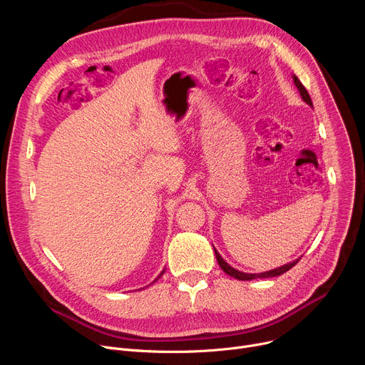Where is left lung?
<instances>
[{"instance_id": "left-lung-1", "label": "left lung", "mask_w": 365, "mask_h": 365, "mask_svg": "<svg viewBox=\"0 0 365 365\" xmlns=\"http://www.w3.org/2000/svg\"><path fill=\"white\" fill-rule=\"evenodd\" d=\"M293 81H294V86L297 87L299 93H300V96H302L303 102H306L311 108H314L308 90H306V88L303 87V84L300 83V80L297 78L296 75H293ZM213 248H215V247H213ZM215 255H216V259H217L220 267L223 269V272H226L229 277H234V278H237V279H240V281H252V279H256V278H272V277L282 275L284 272L292 269V267L300 260V257H299V259H296V260H293V262H290V263H287V264H282V266H279V267H277V269H272V271H266V272H260V274H247V272H241V271L235 269V267H232L231 264H229V263L219 255V252L216 250V248H215Z\"/></svg>"}]
</instances>
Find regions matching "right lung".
<instances>
[{"mask_svg": "<svg viewBox=\"0 0 365 365\" xmlns=\"http://www.w3.org/2000/svg\"><path fill=\"white\" fill-rule=\"evenodd\" d=\"M163 274H164V271H163V272L158 275V278H161V277H163ZM158 278H157V279H158ZM157 279H155V281H157ZM155 281H153V282H155Z\"/></svg>", "mask_w": 365, "mask_h": 365, "instance_id": "1", "label": "right lung"}]
</instances>
